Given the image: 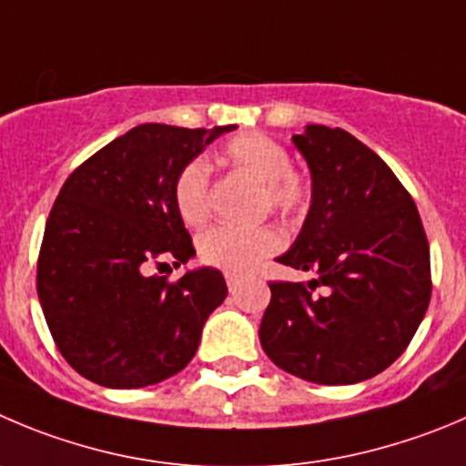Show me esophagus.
Masks as SVG:
<instances>
[{
	"mask_svg": "<svg viewBox=\"0 0 466 466\" xmlns=\"http://www.w3.org/2000/svg\"><path fill=\"white\" fill-rule=\"evenodd\" d=\"M224 277H226V283H228V290H230V292H236L238 281H240V279H238L236 274H230V272H226Z\"/></svg>",
	"mask_w": 466,
	"mask_h": 466,
	"instance_id": "34e87169",
	"label": "esophagus"
}]
</instances>
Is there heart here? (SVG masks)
Instances as JSON below:
<instances>
[{
  "label": "heart",
  "instance_id": "b5f03b06",
  "mask_svg": "<svg viewBox=\"0 0 466 466\" xmlns=\"http://www.w3.org/2000/svg\"><path fill=\"white\" fill-rule=\"evenodd\" d=\"M221 162L263 187L265 201L281 215H302L309 206V183L302 174L290 169V155L279 141L258 132H245L221 146ZM210 169L203 159H192L176 174L174 206L180 219L201 226L208 219ZM281 247V236L274 228H238L215 226L198 238V258L206 265L230 274L254 269L263 258Z\"/></svg>",
  "mask_w": 466,
  "mask_h": 466
}]
</instances>
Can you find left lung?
Returning a JSON list of instances; mask_svg holds the SVG:
<instances>
[{"instance_id": "left-lung-1", "label": "left lung", "mask_w": 466, "mask_h": 466, "mask_svg": "<svg viewBox=\"0 0 466 466\" xmlns=\"http://www.w3.org/2000/svg\"><path fill=\"white\" fill-rule=\"evenodd\" d=\"M292 144L311 171V208L277 260L316 279L269 283L260 345L307 382L357 384L405 352L428 311V238L410 192L350 132L307 126Z\"/></svg>"}]
</instances>
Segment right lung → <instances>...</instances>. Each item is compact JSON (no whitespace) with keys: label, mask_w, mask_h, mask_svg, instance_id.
<instances>
[{"label":"right lung","mask_w":466,"mask_h":466,"mask_svg":"<svg viewBox=\"0 0 466 466\" xmlns=\"http://www.w3.org/2000/svg\"><path fill=\"white\" fill-rule=\"evenodd\" d=\"M233 130L144 123L64 183L47 217L36 286L52 339L82 378L109 389L148 387L197 354L208 316L228 292L224 277L198 268L169 283L150 265L194 258L171 194L176 174Z\"/></svg>","instance_id":"obj_1"}]
</instances>
